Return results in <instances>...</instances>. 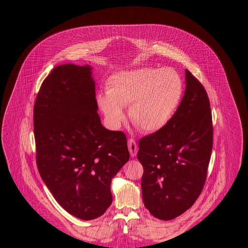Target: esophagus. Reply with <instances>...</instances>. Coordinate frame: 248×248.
<instances>
[{
    "instance_id": "obj_1",
    "label": "esophagus",
    "mask_w": 248,
    "mask_h": 248,
    "mask_svg": "<svg viewBox=\"0 0 248 248\" xmlns=\"http://www.w3.org/2000/svg\"><path fill=\"white\" fill-rule=\"evenodd\" d=\"M128 148H129V152L131 154V156L135 157L138 154V145H137V142L134 139H130L128 140Z\"/></svg>"
}]
</instances>
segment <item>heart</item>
<instances>
[{"instance_id": "heart-1", "label": "heart", "mask_w": 248, "mask_h": 248, "mask_svg": "<svg viewBox=\"0 0 248 248\" xmlns=\"http://www.w3.org/2000/svg\"><path fill=\"white\" fill-rule=\"evenodd\" d=\"M183 95V82L172 68L119 71L107 81V93L97 102L112 127L124 119L129 107L131 121L146 133L163 129L172 120Z\"/></svg>"}]
</instances>
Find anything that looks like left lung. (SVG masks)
<instances>
[{"label":"left lung","instance_id":"1","mask_svg":"<svg viewBox=\"0 0 248 248\" xmlns=\"http://www.w3.org/2000/svg\"><path fill=\"white\" fill-rule=\"evenodd\" d=\"M186 88L172 120L142 138V199L154 217L170 220L188 210L204 186L213 147L212 113L207 93L185 71Z\"/></svg>","mask_w":248,"mask_h":248}]
</instances>
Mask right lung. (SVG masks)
Returning <instances> with one entry per match:
<instances>
[{"label":"right lung","mask_w":248,"mask_h":248,"mask_svg":"<svg viewBox=\"0 0 248 248\" xmlns=\"http://www.w3.org/2000/svg\"><path fill=\"white\" fill-rule=\"evenodd\" d=\"M92 70L74 64L53 69L33 109L39 174L57 202L84 220L106 212L111 179L130 158L126 136L101 124Z\"/></svg>","instance_id":"obj_1"}]
</instances>
